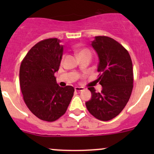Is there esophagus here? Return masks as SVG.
Instances as JSON below:
<instances>
[{"mask_svg": "<svg viewBox=\"0 0 154 154\" xmlns=\"http://www.w3.org/2000/svg\"><path fill=\"white\" fill-rule=\"evenodd\" d=\"M74 89H75V91H81L84 90V88L82 86H76L75 88H74Z\"/></svg>", "mask_w": 154, "mask_h": 154, "instance_id": "obj_1", "label": "esophagus"}]
</instances>
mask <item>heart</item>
I'll return each mask as SVG.
<instances>
[{"instance_id":"b5f03b06","label":"heart","mask_w":154,"mask_h":154,"mask_svg":"<svg viewBox=\"0 0 154 154\" xmlns=\"http://www.w3.org/2000/svg\"><path fill=\"white\" fill-rule=\"evenodd\" d=\"M77 53L78 54V56L81 55V54H86V53H90L89 50L86 49V48H77Z\"/></svg>"}]
</instances>
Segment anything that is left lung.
<instances>
[{
	"label": "left lung",
	"instance_id": "1",
	"mask_svg": "<svg viewBox=\"0 0 154 154\" xmlns=\"http://www.w3.org/2000/svg\"><path fill=\"white\" fill-rule=\"evenodd\" d=\"M91 45L100 60L97 80L103 88L96 92L94 87H88L91 98L86 106L94 118L106 122L120 114L130 99L133 87V63L127 50L110 37L95 36Z\"/></svg>",
	"mask_w": 154,
	"mask_h": 154
}]
</instances>
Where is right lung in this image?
<instances>
[{
    "mask_svg": "<svg viewBox=\"0 0 154 154\" xmlns=\"http://www.w3.org/2000/svg\"><path fill=\"white\" fill-rule=\"evenodd\" d=\"M63 53L58 38L42 40L29 50L20 66L24 102L32 114L45 122H55L63 116L74 95V87H60L54 76Z\"/></svg>",
    "mask_w": 154,
    "mask_h": 154,
    "instance_id": "add662e5",
    "label": "right lung"
}]
</instances>
